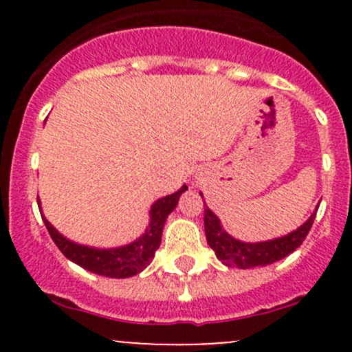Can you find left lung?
Masks as SVG:
<instances>
[{
  "mask_svg": "<svg viewBox=\"0 0 352 352\" xmlns=\"http://www.w3.org/2000/svg\"><path fill=\"white\" fill-rule=\"evenodd\" d=\"M201 199H204V195H201ZM316 212L318 207L313 212V215L300 228L288 233V235L268 241H258V243H246V241H240L232 235H228L223 227H221L220 218L205 205V235H207L210 248L215 252L217 258L221 263L241 270L254 268V266H266L288 256L289 253H293L305 241L306 235H308L311 227H313Z\"/></svg>",
  "mask_w": 352,
  "mask_h": 352,
  "instance_id": "8db88e82",
  "label": "left lung"
}]
</instances>
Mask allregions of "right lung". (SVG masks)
Instances as JSON below:
<instances>
[{
  "label": "right lung",
  "instance_id": "obj_1",
  "mask_svg": "<svg viewBox=\"0 0 352 352\" xmlns=\"http://www.w3.org/2000/svg\"><path fill=\"white\" fill-rule=\"evenodd\" d=\"M187 190V185L177 190L175 193L162 197L152 205L151 208V223L145 228L142 236L137 238L132 243L119 246V248H107L99 250L92 248V246L78 245L74 241L67 240L56 230L46 218L43 217L44 225H46L47 232L54 241L56 246L60 250V253L71 260L72 263L82 266L87 272L100 274V276L109 278H129L134 274L140 273L142 270L147 268L153 260L157 248L160 246L162 240V230L167 217L173 212V208L179 204L182 193ZM39 212L41 210V201L38 200Z\"/></svg>",
  "mask_w": 352,
  "mask_h": 352
}]
</instances>
